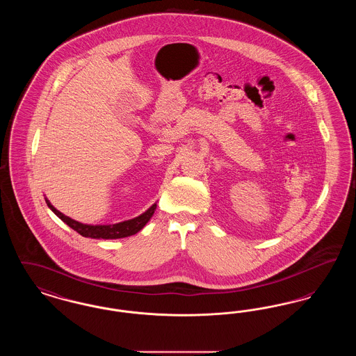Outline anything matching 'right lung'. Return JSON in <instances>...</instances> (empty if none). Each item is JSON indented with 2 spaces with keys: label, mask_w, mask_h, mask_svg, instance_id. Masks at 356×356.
<instances>
[{
  "label": "right lung",
  "mask_w": 356,
  "mask_h": 356,
  "mask_svg": "<svg viewBox=\"0 0 356 356\" xmlns=\"http://www.w3.org/2000/svg\"><path fill=\"white\" fill-rule=\"evenodd\" d=\"M45 202L51 211L72 229L79 232L81 236L92 237V238H121V237L132 236L138 231H141L145 227V224L151 220L156 209V203H154L144 213H141L135 219L121 221L116 224H108V225H90V224H83L80 221L73 220L69 216H65L58 209H56L47 197H45Z\"/></svg>",
  "instance_id": "add662e5"
}]
</instances>
